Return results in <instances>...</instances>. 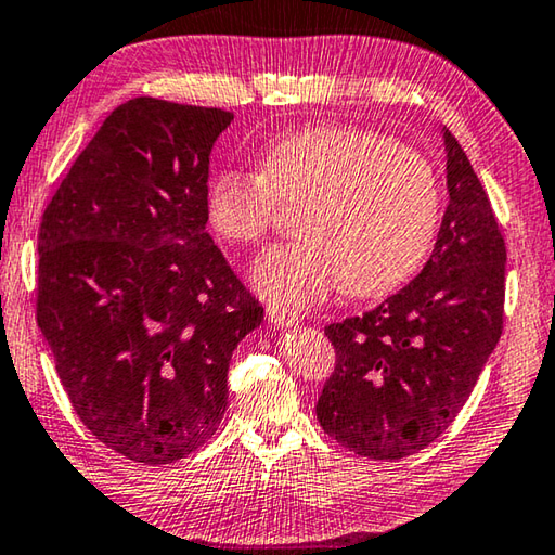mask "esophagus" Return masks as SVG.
Returning <instances> with one entry per match:
<instances>
[{
	"mask_svg": "<svg viewBox=\"0 0 555 555\" xmlns=\"http://www.w3.org/2000/svg\"><path fill=\"white\" fill-rule=\"evenodd\" d=\"M267 315H269V321L274 323L276 327H294V325H298V311H294V308L271 304L267 308Z\"/></svg>",
	"mask_w": 555,
	"mask_h": 555,
	"instance_id": "1",
	"label": "esophagus"
}]
</instances>
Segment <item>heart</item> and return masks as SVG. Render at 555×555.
<instances>
[{"label":"heart","mask_w":555,"mask_h":555,"mask_svg":"<svg viewBox=\"0 0 555 555\" xmlns=\"http://www.w3.org/2000/svg\"><path fill=\"white\" fill-rule=\"evenodd\" d=\"M281 203H304L306 240L261 255L249 284L291 308L321 304L343 284L352 296L391 294L416 274L440 218L428 158L352 125L279 137L261 149L259 171L222 168L205 191V218L224 242L257 244Z\"/></svg>","instance_id":"heart-1"}]
</instances>
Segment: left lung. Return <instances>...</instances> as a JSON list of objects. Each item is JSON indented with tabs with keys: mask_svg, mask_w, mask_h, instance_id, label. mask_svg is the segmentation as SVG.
<instances>
[{
	"mask_svg": "<svg viewBox=\"0 0 555 555\" xmlns=\"http://www.w3.org/2000/svg\"><path fill=\"white\" fill-rule=\"evenodd\" d=\"M448 208L421 274L372 311L325 327L335 372L315 403L337 443L401 460L443 434L500 343L506 247L463 146L443 129Z\"/></svg>",
	"mask_w": 555,
	"mask_h": 555,
	"instance_id": "8db88e82",
	"label": "left lung"
}]
</instances>
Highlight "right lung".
I'll use <instances>...</instances> for the list:
<instances>
[{
  "label": "right lung",
  "mask_w": 555,
  "mask_h": 555,
  "mask_svg": "<svg viewBox=\"0 0 555 555\" xmlns=\"http://www.w3.org/2000/svg\"><path fill=\"white\" fill-rule=\"evenodd\" d=\"M234 119L134 98L102 121L43 212L36 321L100 443L166 465L228 409L234 347L264 308L205 232L210 152Z\"/></svg>",
  "instance_id": "right-lung-1"
}]
</instances>
